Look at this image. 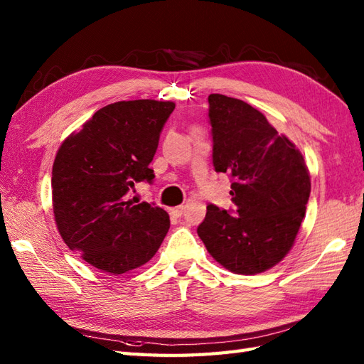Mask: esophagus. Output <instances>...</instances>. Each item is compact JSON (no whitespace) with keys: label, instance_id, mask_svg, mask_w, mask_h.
<instances>
[{"label":"esophagus","instance_id":"34e87169","mask_svg":"<svg viewBox=\"0 0 364 364\" xmlns=\"http://www.w3.org/2000/svg\"><path fill=\"white\" fill-rule=\"evenodd\" d=\"M183 206H176V208H171L170 209V214L173 215V217H176V218H179V217H182V214H183Z\"/></svg>","mask_w":364,"mask_h":364}]
</instances>
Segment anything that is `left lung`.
I'll use <instances>...</instances> for the list:
<instances>
[{
	"instance_id": "left-lung-1",
	"label": "left lung",
	"mask_w": 364,
	"mask_h": 364,
	"mask_svg": "<svg viewBox=\"0 0 364 364\" xmlns=\"http://www.w3.org/2000/svg\"><path fill=\"white\" fill-rule=\"evenodd\" d=\"M208 102L213 164L232 179L235 208L208 205L197 234L229 272H266L287 255L299 232L310 173L302 153L258 109L222 94H211Z\"/></svg>"
}]
</instances>
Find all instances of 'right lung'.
Here are the masks:
<instances>
[{
  "label": "right lung",
  "instance_id": "obj_1",
  "mask_svg": "<svg viewBox=\"0 0 364 364\" xmlns=\"http://www.w3.org/2000/svg\"><path fill=\"white\" fill-rule=\"evenodd\" d=\"M173 102L107 105L62 142L53 164V213L73 252L95 269L121 274L146 264L170 229L162 208L129 199L149 167Z\"/></svg>",
  "mask_w": 364,
  "mask_h": 364
}]
</instances>
